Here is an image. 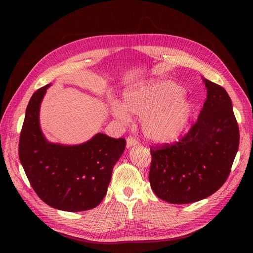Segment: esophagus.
<instances>
[{"label": "esophagus", "instance_id": "1", "mask_svg": "<svg viewBox=\"0 0 253 253\" xmlns=\"http://www.w3.org/2000/svg\"><path fill=\"white\" fill-rule=\"evenodd\" d=\"M136 144H137V140L135 138L131 137V136H129L127 138V140H126V147H127V149H130L132 147H134V145H136Z\"/></svg>", "mask_w": 253, "mask_h": 253}]
</instances>
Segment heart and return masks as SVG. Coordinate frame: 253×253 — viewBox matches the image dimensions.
I'll return each instance as SVG.
<instances>
[{"label":"heart","instance_id":"obj_1","mask_svg":"<svg viewBox=\"0 0 253 253\" xmlns=\"http://www.w3.org/2000/svg\"><path fill=\"white\" fill-rule=\"evenodd\" d=\"M184 89L170 80H160L126 89L123 102L114 100V115L128 122L131 115L142 118L143 137L155 144L177 141L190 126L195 113L194 101L184 96Z\"/></svg>","mask_w":253,"mask_h":253}]
</instances>
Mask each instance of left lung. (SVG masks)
Here are the masks:
<instances>
[{
	"label": "left lung",
	"instance_id": "left-lung-1",
	"mask_svg": "<svg viewBox=\"0 0 253 253\" xmlns=\"http://www.w3.org/2000/svg\"><path fill=\"white\" fill-rule=\"evenodd\" d=\"M202 79L207 96L196 124L179 142L151 149L152 190L171 204L197 202L215 193L227 180L239 148V128L229 94Z\"/></svg>",
	"mask_w": 253,
	"mask_h": 253
}]
</instances>
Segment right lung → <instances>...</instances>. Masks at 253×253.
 Here are the masks:
<instances>
[{
	"mask_svg": "<svg viewBox=\"0 0 253 253\" xmlns=\"http://www.w3.org/2000/svg\"><path fill=\"white\" fill-rule=\"evenodd\" d=\"M50 86L37 90L26 106L19 160L33 189L47 205L70 212L89 210L104 198L126 140L103 133L73 145L47 140L40 125V109Z\"/></svg>",
	"mask_w": 253,
	"mask_h": 253,
	"instance_id": "add662e5",
	"label": "right lung"
}]
</instances>
